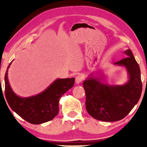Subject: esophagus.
Wrapping results in <instances>:
<instances>
[{"label":"esophagus","instance_id":"1","mask_svg":"<svg viewBox=\"0 0 147 147\" xmlns=\"http://www.w3.org/2000/svg\"><path fill=\"white\" fill-rule=\"evenodd\" d=\"M82 80H83V78L81 76H77L76 77V79H75V82L77 84H80L82 82Z\"/></svg>","mask_w":147,"mask_h":147}]
</instances>
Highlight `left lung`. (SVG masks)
I'll return each mask as SVG.
<instances>
[{
  "instance_id": "left-lung-1",
  "label": "left lung",
  "mask_w": 147,
  "mask_h": 147,
  "mask_svg": "<svg viewBox=\"0 0 147 147\" xmlns=\"http://www.w3.org/2000/svg\"><path fill=\"white\" fill-rule=\"evenodd\" d=\"M126 56L113 64L124 66L128 80L123 85H109L104 76L91 75L83 82L86 91V108L91 117L99 121L113 122L125 117L138 102L142 92L140 68L130 49Z\"/></svg>"
}]
</instances>
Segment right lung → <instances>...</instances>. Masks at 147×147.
<instances>
[{
    "label": "right lung",
    "instance_id": "1",
    "mask_svg": "<svg viewBox=\"0 0 147 147\" xmlns=\"http://www.w3.org/2000/svg\"><path fill=\"white\" fill-rule=\"evenodd\" d=\"M4 76L5 96L9 106L17 115L28 123L39 124L53 119L59 112V99L73 88L74 78H58L41 93L30 97H21L14 93L9 84L8 72Z\"/></svg>",
    "mask_w": 147,
    "mask_h": 147
}]
</instances>
